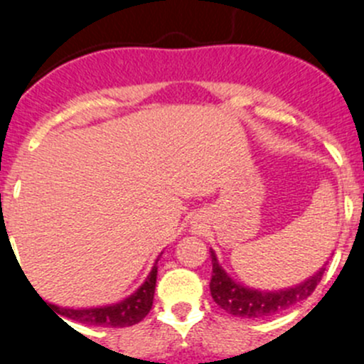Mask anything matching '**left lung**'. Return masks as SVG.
Returning <instances> with one entry per match:
<instances>
[{"mask_svg": "<svg viewBox=\"0 0 364 364\" xmlns=\"http://www.w3.org/2000/svg\"><path fill=\"white\" fill-rule=\"evenodd\" d=\"M210 256L211 264H213L210 283L211 297L229 315L242 316V318H264V316L287 311L297 302L306 301L315 291L326 270V267H322L313 276L295 287L281 288V290H257V288L245 287L232 279L224 270V267L218 263L213 249H210Z\"/></svg>", "mask_w": 364, "mask_h": 364, "instance_id": "obj_1", "label": "left lung"}]
</instances>
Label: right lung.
Returning a JSON list of instances; mask_svg holds the SVG:
<instances>
[{
    "mask_svg": "<svg viewBox=\"0 0 364 364\" xmlns=\"http://www.w3.org/2000/svg\"><path fill=\"white\" fill-rule=\"evenodd\" d=\"M164 252H160V256ZM154 261L153 268H151L149 276L146 277L142 284L128 295L122 301L115 302V304L97 306V308H62V306L49 304L55 308L62 316L76 322L87 323V326L96 327H129L139 323L140 320L146 318L149 313L151 306H153L154 299V288H156V276H158V259ZM44 302V301H42ZM46 304V302H44Z\"/></svg>",
    "mask_w": 364,
    "mask_h": 364,
    "instance_id": "add662e5",
    "label": "right lung"
}]
</instances>
